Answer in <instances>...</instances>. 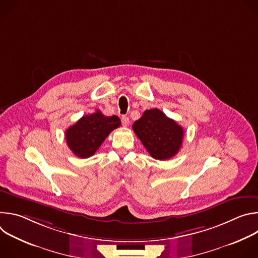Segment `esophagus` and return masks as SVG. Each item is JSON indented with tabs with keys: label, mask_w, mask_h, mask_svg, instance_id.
Masks as SVG:
<instances>
[{
	"label": "esophagus",
	"mask_w": 258,
	"mask_h": 258,
	"mask_svg": "<svg viewBox=\"0 0 258 258\" xmlns=\"http://www.w3.org/2000/svg\"><path fill=\"white\" fill-rule=\"evenodd\" d=\"M121 123H122V125H123V126H127V125H128V123H130V119H128V117H126V116H122V117H121Z\"/></svg>",
	"instance_id": "obj_1"
}]
</instances>
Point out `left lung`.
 <instances>
[{"label": "left lung", "mask_w": 258, "mask_h": 258, "mask_svg": "<svg viewBox=\"0 0 258 258\" xmlns=\"http://www.w3.org/2000/svg\"><path fill=\"white\" fill-rule=\"evenodd\" d=\"M133 130L149 154L157 160L173 157L180 149L183 130L159 109L146 110Z\"/></svg>", "instance_id": "left-lung-1"}]
</instances>
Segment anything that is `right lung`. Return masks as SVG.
Segmentation results:
<instances>
[{"mask_svg":"<svg viewBox=\"0 0 258 258\" xmlns=\"http://www.w3.org/2000/svg\"><path fill=\"white\" fill-rule=\"evenodd\" d=\"M118 116H105L100 110L84 115L65 132L67 146L81 158L93 156L113 130L120 126Z\"/></svg>","mask_w":258,"mask_h":258,"instance_id":"right-lung-1","label":"right lung"}]
</instances>
